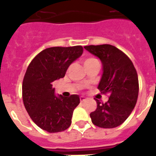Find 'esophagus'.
Here are the masks:
<instances>
[{"mask_svg":"<svg viewBox=\"0 0 156 156\" xmlns=\"http://www.w3.org/2000/svg\"><path fill=\"white\" fill-rule=\"evenodd\" d=\"M87 100V98H86L85 96H81V97H80L81 102H84V101H86Z\"/></svg>","mask_w":156,"mask_h":156,"instance_id":"esophagus-1","label":"esophagus"}]
</instances>
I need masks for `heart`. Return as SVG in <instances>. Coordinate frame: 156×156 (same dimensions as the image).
<instances>
[{
	"mask_svg": "<svg viewBox=\"0 0 156 156\" xmlns=\"http://www.w3.org/2000/svg\"><path fill=\"white\" fill-rule=\"evenodd\" d=\"M93 60H95V59H94V58H87V59H85V60H84V65H85V64H87V63H88V62H90V61H93Z\"/></svg>",
	"mask_w": 156,
	"mask_h": 156,
	"instance_id": "1",
	"label": "heart"
}]
</instances>
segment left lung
I'll list each match as a JSON object with an SVG mask.
<instances>
[{
    "mask_svg": "<svg viewBox=\"0 0 156 156\" xmlns=\"http://www.w3.org/2000/svg\"><path fill=\"white\" fill-rule=\"evenodd\" d=\"M86 50L100 59L103 74L98 89L109 94L97 108L90 112L91 121L100 128L112 129L123 123L134 108L138 95V78L133 62L122 51L110 44L89 45Z\"/></svg>",
    "mask_w": 156,
    "mask_h": 156,
    "instance_id": "1",
    "label": "left lung"
}]
</instances>
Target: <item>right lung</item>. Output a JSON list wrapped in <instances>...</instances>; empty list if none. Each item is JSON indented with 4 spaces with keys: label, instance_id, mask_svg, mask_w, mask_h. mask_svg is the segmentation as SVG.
I'll return each instance as SVG.
<instances>
[{
    "label": "right lung",
    "instance_id": "1",
    "mask_svg": "<svg viewBox=\"0 0 156 156\" xmlns=\"http://www.w3.org/2000/svg\"><path fill=\"white\" fill-rule=\"evenodd\" d=\"M82 46L52 47L33 59L23 82V104L32 121L48 133L67 129L73 112L80 103L78 95H55L52 83L64 78L71 63L82 56Z\"/></svg>",
    "mask_w": 156,
    "mask_h": 156
}]
</instances>
